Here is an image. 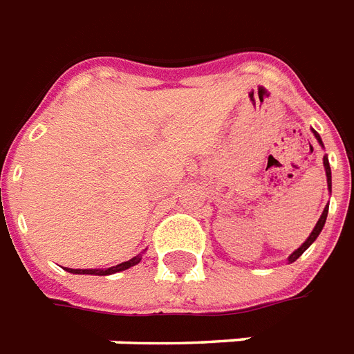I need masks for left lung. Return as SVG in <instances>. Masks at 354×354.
<instances>
[{"instance_id":"1","label":"left lung","mask_w":354,"mask_h":354,"mask_svg":"<svg viewBox=\"0 0 354 354\" xmlns=\"http://www.w3.org/2000/svg\"><path fill=\"white\" fill-rule=\"evenodd\" d=\"M313 132H314V136H316V139H318V143L324 147V143H322V138H319V133L316 132V130H313ZM324 167H325V176H327V187H329V191H330V165H329V160H327V156H324ZM327 213H329V204L325 205L324 213H322V216H319V221L316 222V226H314L313 233L308 235L307 241L303 242L301 246L297 248L296 252L290 253V257H288V263H294L296 259L301 257L303 252H305V250H307V248L310 246L314 241H316V239H318V235L322 233V230H324V226H325V221H327Z\"/></svg>"}]
</instances>
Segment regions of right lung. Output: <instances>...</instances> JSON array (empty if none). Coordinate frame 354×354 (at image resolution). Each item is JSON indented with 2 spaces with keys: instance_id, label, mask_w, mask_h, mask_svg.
Wrapping results in <instances>:
<instances>
[{
  "instance_id": "obj_1",
  "label": "right lung",
  "mask_w": 354,
  "mask_h": 354,
  "mask_svg": "<svg viewBox=\"0 0 354 354\" xmlns=\"http://www.w3.org/2000/svg\"><path fill=\"white\" fill-rule=\"evenodd\" d=\"M141 261V253L139 255H136V257H132L130 261H127V263H121L118 264V266H112V268H106V270H99V268H86V270H75V268H64L68 270V272H71V274H88V275H110V274H115V272H122V270L130 268V266H136V264Z\"/></svg>"
}]
</instances>
